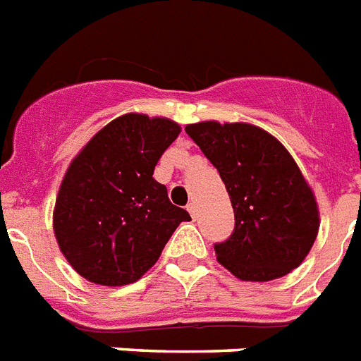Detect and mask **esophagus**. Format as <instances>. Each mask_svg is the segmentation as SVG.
Instances as JSON below:
<instances>
[{"instance_id": "34e87169", "label": "esophagus", "mask_w": 361, "mask_h": 361, "mask_svg": "<svg viewBox=\"0 0 361 361\" xmlns=\"http://www.w3.org/2000/svg\"><path fill=\"white\" fill-rule=\"evenodd\" d=\"M186 208H188V212H190V214H192V217H195V214H197V204H195V202H190V204H188L186 206Z\"/></svg>"}]
</instances>
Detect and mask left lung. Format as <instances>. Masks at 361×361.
<instances>
[{
	"instance_id": "1",
	"label": "left lung",
	"mask_w": 361,
	"mask_h": 361,
	"mask_svg": "<svg viewBox=\"0 0 361 361\" xmlns=\"http://www.w3.org/2000/svg\"><path fill=\"white\" fill-rule=\"evenodd\" d=\"M217 168L235 228L215 245L217 261L243 281H272L298 269L319 230L318 202L295 160L276 137L243 122L186 126Z\"/></svg>"
}]
</instances>
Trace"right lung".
Masks as SVG:
<instances>
[{"label": "right lung", "mask_w": 361, "mask_h": 361, "mask_svg": "<svg viewBox=\"0 0 361 361\" xmlns=\"http://www.w3.org/2000/svg\"><path fill=\"white\" fill-rule=\"evenodd\" d=\"M180 126L128 113L102 128L61 180L52 226L61 254L87 281L135 283L190 214L171 204L153 171Z\"/></svg>", "instance_id": "1"}]
</instances>
